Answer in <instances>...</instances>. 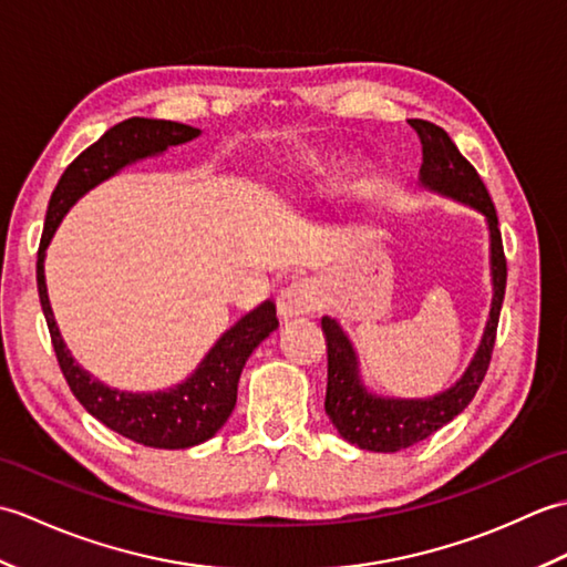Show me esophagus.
Listing matches in <instances>:
<instances>
[{
    "label": "esophagus",
    "instance_id": "1",
    "mask_svg": "<svg viewBox=\"0 0 567 567\" xmlns=\"http://www.w3.org/2000/svg\"><path fill=\"white\" fill-rule=\"evenodd\" d=\"M321 305V290L315 280H297L287 285L285 290L277 297V315L280 319H292V317H305L317 311Z\"/></svg>",
    "mask_w": 567,
    "mask_h": 567
}]
</instances>
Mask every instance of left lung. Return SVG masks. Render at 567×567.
Wrapping results in <instances>:
<instances>
[{"label": "left lung", "mask_w": 567, "mask_h": 567, "mask_svg": "<svg viewBox=\"0 0 567 567\" xmlns=\"http://www.w3.org/2000/svg\"><path fill=\"white\" fill-rule=\"evenodd\" d=\"M409 126L416 131L421 141V161H424L421 163V185L457 202H465L487 216L495 297H492L489 321L473 363L451 390L431 396V400H382V396L365 392L358 378V360L348 336L333 319H321L329 358V384L323 406H327L333 426L339 429L348 443L375 453H394L424 441L473 402L477 388L487 375L492 348H495L497 339L504 287H507V258H504L497 212L483 177L463 158V153L457 151L441 126L424 122V118H409Z\"/></svg>", "instance_id": "8db88e82"}]
</instances>
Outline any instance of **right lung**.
<instances>
[{
    "instance_id": "obj_1",
    "label": "right lung",
    "mask_w": 567,
    "mask_h": 567,
    "mask_svg": "<svg viewBox=\"0 0 567 567\" xmlns=\"http://www.w3.org/2000/svg\"><path fill=\"white\" fill-rule=\"evenodd\" d=\"M197 136L199 128L163 122V118L134 116L112 126L97 143L82 151L60 175L51 202H48L39 260H35L39 299L48 331H51L58 365L63 370L72 394L104 426H110L131 441L151 445V449H189V445L212 439L226 424V419L231 416L236 406L240 370H244L248 355L256 351V346L262 339H268L280 323L275 317V305L262 302L258 309H252L250 315L240 319L234 329H228L216 341L207 358L202 360L195 375L177 384V388L153 394L118 392L94 380L90 372H84L72 360L63 339H60L45 292L43 258L63 214L84 192L100 185L102 179L112 177L128 163L163 153L167 146H177V143Z\"/></svg>"
}]
</instances>
